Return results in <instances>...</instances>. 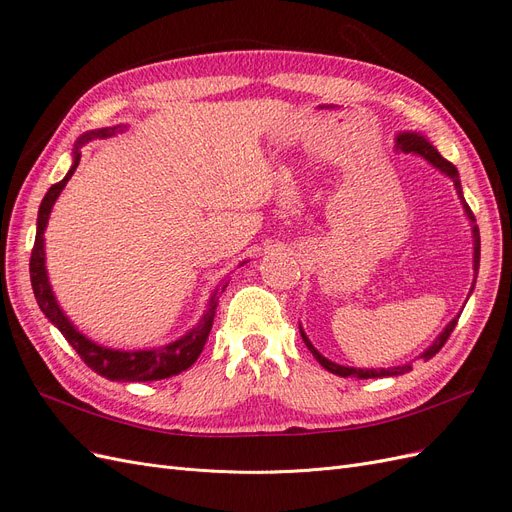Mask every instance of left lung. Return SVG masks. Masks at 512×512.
Returning a JSON list of instances; mask_svg holds the SVG:
<instances>
[{"label": "left lung", "instance_id": "1", "mask_svg": "<svg viewBox=\"0 0 512 512\" xmlns=\"http://www.w3.org/2000/svg\"><path fill=\"white\" fill-rule=\"evenodd\" d=\"M397 149L399 151H404V153H418V156H423L427 162H431L433 166L436 168H440L444 175H448L453 179V183H455V190H457V194H459V198H461V203H463V207H466V213H468V218L472 220V222H476V218H474V213L470 211V207L466 205V200H463V194H461V183H459V173H457V168H455V164H451L448 160H444L440 153H438V149L433 147L427 138H423V136H418V134H410V132H406V134H399L397 136ZM478 265H480V232H478V226L474 224V271H478ZM474 284H476V275H474ZM474 284H472V288H474ZM472 288H470V292H472ZM457 320H459V316L448 324V327L442 331V335L436 339V342H433L423 354H421V359L423 361H429L431 356H436L440 350H442V346L448 342V337H451V333L455 331V327H457ZM301 337H303V342H305V346L312 350V354L316 356V361L327 369V371H331V374H335V376H342V378H348V376H352V378H386V376H399V374H406V371H410L412 369V365L408 363V365H401V367H389V369H356V367H344V365H337V363H333V361H329V359H324V356L312 346V342H309L307 339V335L303 333V329H301Z\"/></svg>", "mask_w": 512, "mask_h": 512}]
</instances>
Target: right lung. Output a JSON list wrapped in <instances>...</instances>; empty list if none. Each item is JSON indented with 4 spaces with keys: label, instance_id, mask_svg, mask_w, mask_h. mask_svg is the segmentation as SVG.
Masks as SVG:
<instances>
[{
    "label": "right lung",
    "instance_id": "add662e5",
    "mask_svg": "<svg viewBox=\"0 0 512 512\" xmlns=\"http://www.w3.org/2000/svg\"><path fill=\"white\" fill-rule=\"evenodd\" d=\"M117 128H104L98 132H87L79 145L89 141L91 136H111L115 134ZM81 162V153L79 147L74 149V164L68 170V175L61 179L59 183L51 185L49 192L44 194L40 211H38V230H36V241H34V250H32V260H29V277H32V288L36 294V301L42 309V314L49 318L55 327L61 331L68 339V344L76 350V354L81 356L87 367H91L106 380H115V382H149V380H164L170 376H177L181 371L194 365V361L200 356L205 348V342L209 337V331L213 327V316H215V301L211 299V305L207 309V314L203 320L198 322V327L192 329L188 335H183L177 342L156 348V350H141V352H121V350H111L91 342L83 333L76 331L72 327V322L61 312L53 290L49 286V277H46L44 269V228L46 222H49V215L53 209V203L57 200L59 192L66 188L68 179L74 175L76 166ZM226 286H222L224 292Z\"/></svg>",
    "mask_w": 512,
    "mask_h": 512
}]
</instances>
